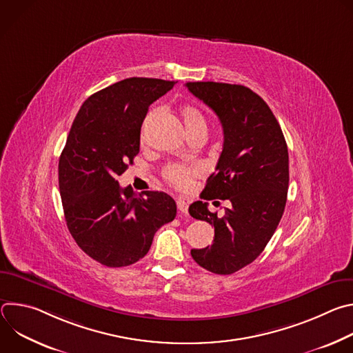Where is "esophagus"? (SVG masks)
<instances>
[{"mask_svg":"<svg viewBox=\"0 0 353 353\" xmlns=\"http://www.w3.org/2000/svg\"><path fill=\"white\" fill-rule=\"evenodd\" d=\"M177 208H179V211H180L181 214L187 215V212H188V204L185 203L184 199H177Z\"/></svg>","mask_w":353,"mask_h":353,"instance_id":"esophagus-1","label":"esophagus"}]
</instances>
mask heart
<instances>
[{
  "mask_svg": "<svg viewBox=\"0 0 353 353\" xmlns=\"http://www.w3.org/2000/svg\"><path fill=\"white\" fill-rule=\"evenodd\" d=\"M158 110H152L149 112L148 116L145 117L142 125H141V132H139V139L141 142H143L146 139V134H148V130L150 127V123H152V120L155 119ZM180 113H181V117H183V121H184V125L190 132H192L194 130L199 128V127H205V119H204V114L201 113V110L198 108H195L194 105H184L181 106L180 109ZM198 172L196 168H192V166H185V165H169L166 169H165V179L173 184L174 187L177 188H185L190 185L191 183V179L192 176Z\"/></svg>",
  "mask_w": 353,
  "mask_h": 353,
  "instance_id": "obj_1",
  "label": "heart"
}]
</instances>
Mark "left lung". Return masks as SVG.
Masks as SVG:
<instances>
[{
    "label": "left lung",
    "instance_id": "1",
    "mask_svg": "<svg viewBox=\"0 0 353 353\" xmlns=\"http://www.w3.org/2000/svg\"><path fill=\"white\" fill-rule=\"evenodd\" d=\"M188 90L211 108L223 128V149L204 199H228L222 218L195 201L188 212L215 228L205 248L191 257L203 268L229 275L253 263L276 230L286 205L289 155L285 137L263 97L243 85L187 82Z\"/></svg>",
    "mask_w": 353,
    "mask_h": 353
}]
</instances>
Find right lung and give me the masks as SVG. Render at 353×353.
Returning a JSON list of instances; mask_svg holds the SVG:
<instances>
[{"label": "right lung", "instance_id": "obj_1", "mask_svg": "<svg viewBox=\"0 0 353 353\" xmlns=\"http://www.w3.org/2000/svg\"><path fill=\"white\" fill-rule=\"evenodd\" d=\"M174 81L127 78L89 96L81 106L59 162L68 230L82 251L106 267L142 257L157 230L176 218L174 199L162 191L121 188V176L139 152L149 106Z\"/></svg>", "mask_w": 353, "mask_h": 353}]
</instances>
